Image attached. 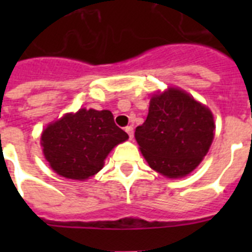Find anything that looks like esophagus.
<instances>
[{
    "instance_id": "obj_1",
    "label": "esophagus",
    "mask_w": 252,
    "mask_h": 252,
    "mask_svg": "<svg viewBox=\"0 0 252 252\" xmlns=\"http://www.w3.org/2000/svg\"><path fill=\"white\" fill-rule=\"evenodd\" d=\"M125 130H126V132L128 133V137H130V139H132V137H133V128L131 127V126H127V127L125 128Z\"/></svg>"
}]
</instances>
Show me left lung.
Segmentation results:
<instances>
[{
	"mask_svg": "<svg viewBox=\"0 0 252 252\" xmlns=\"http://www.w3.org/2000/svg\"><path fill=\"white\" fill-rule=\"evenodd\" d=\"M215 128L208 107L170 87L151 97L148 117L136 127L135 139L151 169L168 178H182L201 164Z\"/></svg>",
	"mask_w": 252,
	"mask_h": 252,
	"instance_id": "left-lung-1",
	"label": "left lung"
}]
</instances>
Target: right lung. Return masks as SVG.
I'll use <instances>...</instances> for the list:
<instances>
[{
    "label": "right lung",
    "mask_w": 252,
    "mask_h": 252,
    "mask_svg": "<svg viewBox=\"0 0 252 252\" xmlns=\"http://www.w3.org/2000/svg\"><path fill=\"white\" fill-rule=\"evenodd\" d=\"M127 139V133L116 126L111 111L81 108L49 124L41 133V146L57 174L86 180L97 174L110 151Z\"/></svg>",
    "instance_id": "obj_1"
}]
</instances>
